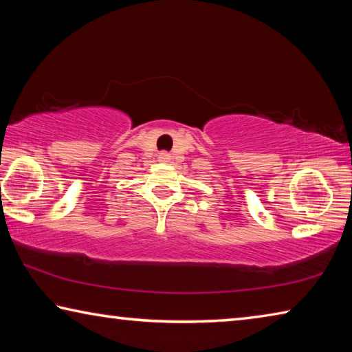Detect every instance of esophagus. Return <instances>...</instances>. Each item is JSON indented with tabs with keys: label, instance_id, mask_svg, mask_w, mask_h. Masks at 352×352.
Segmentation results:
<instances>
[{
	"label": "esophagus",
	"instance_id": "obj_1",
	"mask_svg": "<svg viewBox=\"0 0 352 352\" xmlns=\"http://www.w3.org/2000/svg\"><path fill=\"white\" fill-rule=\"evenodd\" d=\"M158 162L160 163H169L170 162V155L168 152H162L158 155Z\"/></svg>",
	"mask_w": 352,
	"mask_h": 352
}]
</instances>
